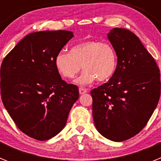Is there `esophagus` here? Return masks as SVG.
<instances>
[{"mask_svg": "<svg viewBox=\"0 0 161 161\" xmlns=\"http://www.w3.org/2000/svg\"><path fill=\"white\" fill-rule=\"evenodd\" d=\"M88 89H85V88H79V93L80 94H84V93H87Z\"/></svg>", "mask_w": 161, "mask_h": 161, "instance_id": "obj_1", "label": "esophagus"}]
</instances>
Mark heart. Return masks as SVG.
<instances>
[{
	"label": "heart",
	"instance_id": "obj_1",
	"mask_svg": "<svg viewBox=\"0 0 161 161\" xmlns=\"http://www.w3.org/2000/svg\"><path fill=\"white\" fill-rule=\"evenodd\" d=\"M118 57L114 47L108 42L88 40L72 47L70 52L60 51L55 58L56 69L65 78H73L83 68L85 70L75 80L79 85H88L95 80L106 81L114 74Z\"/></svg>",
	"mask_w": 161,
	"mask_h": 161
}]
</instances>
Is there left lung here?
Listing matches in <instances>:
<instances>
[{"label": "left lung", "mask_w": 161, "mask_h": 161, "mask_svg": "<svg viewBox=\"0 0 161 161\" xmlns=\"http://www.w3.org/2000/svg\"><path fill=\"white\" fill-rule=\"evenodd\" d=\"M108 38L117 52L109 81L91 91L98 132L112 141L130 139L147 125L160 97V73L154 58L133 32L114 28Z\"/></svg>", "instance_id": "1"}]
</instances>
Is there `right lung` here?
Masks as SVG:
<instances>
[{
  "instance_id": "1",
  "label": "right lung",
  "mask_w": 161,
  "mask_h": 161,
  "mask_svg": "<svg viewBox=\"0 0 161 161\" xmlns=\"http://www.w3.org/2000/svg\"><path fill=\"white\" fill-rule=\"evenodd\" d=\"M72 37L68 31L31 33L2 61V102L19 130L33 139L43 141L59 133L79 97L77 86L61 79L55 64Z\"/></svg>"
}]
</instances>
